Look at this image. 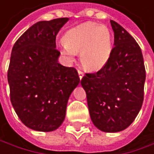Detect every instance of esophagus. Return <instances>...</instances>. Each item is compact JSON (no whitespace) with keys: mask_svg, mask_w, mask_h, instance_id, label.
I'll return each mask as SVG.
<instances>
[{"mask_svg":"<svg viewBox=\"0 0 154 154\" xmlns=\"http://www.w3.org/2000/svg\"><path fill=\"white\" fill-rule=\"evenodd\" d=\"M78 73H79V79H82V78L84 76V73L81 71V70H78Z\"/></svg>","mask_w":154,"mask_h":154,"instance_id":"obj_1","label":"esophagus"}]
</instances>
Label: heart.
<instances>
[{"instance_id": "b5f03b06", "label": "heart", "mask_w": 154, "mask_h": 154, "mask_svg": "<svg viewBox=\"0 0 154 154\" xmlns=\"http://www.w3.org/2000/svg\"><path fill=\"white\" fill-rule=\"evenodd\" d=\"M59 49L68 61H72L75 54L79 53L80 63L86 69L98 70L111 56V32L106 25L93 22L79 24L66 32Z\"/></svg>"}]
</instances>
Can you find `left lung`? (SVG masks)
<instances>
[{
	"mask_svg": "<svg viewBox=\"0 0 154 154\" xmlns=\"http://www.w3.org/2000/svg\"><path fill=\"white\" fill-rule=\"evenodd\" d=\"M110 24L111 56L100 70L86 74L81 85L93 124L105 132H118L133 122L142 106L146 73L135 39L118 23L111 20Z\"/></svg>",
	"mask_w": 154,
	"mask_h": 154,
	"instance_id": "obj_1",
	"label": "left lung"
}]
</instances>
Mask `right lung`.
Masks as SVG:
<instances>
[{"instance_id": "add662e5", "label": "right lung", "mask_w": 154, "mask_h": 154, "mask_svg": "<svg viewBox=\"0 0 154 154\" xmlns=\"http://www.w3.org/2000/svg\"><path fill=\"white\" fill-rule=\"evenodd\" d=\"M68 18L41 21L15 42L8 69L12 105L22 122L38 131L63 123L68 98L80 82L74 67L58 63L56 37Z\"/></svg>"}]
</instances>
